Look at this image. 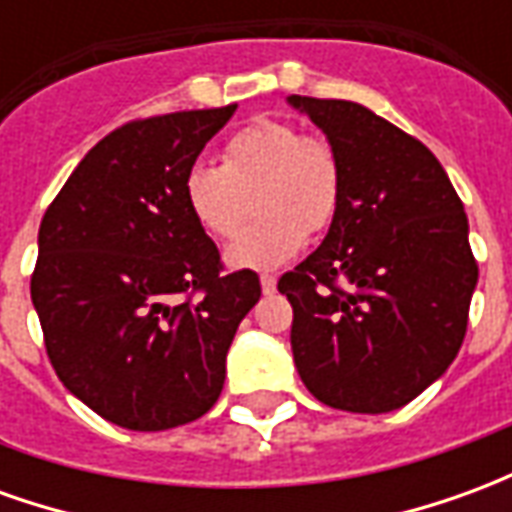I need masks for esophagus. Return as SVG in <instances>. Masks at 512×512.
<instances>
[{"label":"esophagus","instance_id":"1","mask_svg":"<svg viewBox=\"0 0 512 512\" xmlns=\"http://www.w3.org/2000/svg\"><path fill=\"white\" fill-rule=\"evenodd\" d=\"M260 288H263V293H274V290H277V277L263 274V277H260Z\"/></svg>","mask_w":512,"mask_h":512}]
</instances>
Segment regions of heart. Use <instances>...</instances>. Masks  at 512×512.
<instances>
[{
    "label": "heart",
    "mask_w": 512,
    "mask_h": 512,
    "mask_svg": "<svg viewBox=\"0 0 512 512\" xmlns=\"http://www.w3.org/2000/svg\"><path fill=\"white\" fill-rule=\"evenodd\" d=\"M246 197L257 222L227 246V266L268 271L288 263L307 233H321L337 216L343 197L337 150L285 120H255L224 142L222 167L197 161L186 169L183 202L202 233L216 241L241 230Z\"/></svg>",
    "instance_id": "heart-1"
}]
</instances>
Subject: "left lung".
<instances>
[{
	"label": "left lung",
	"mask_w": 512,
	"mask_h": 512,
	"mask_svg": "<svg viewBox=\"0 0 512 512\" xmlns=\"http://www.w3.org/2000/svg\"><path fill=\"white\" fill-rule=\"evenodd\" d=\"M332 142L343 197L323 244L282 274L290 348L321 403L384 414L425 392L458 356L477 260L439 158L354 101L290 95Z\"/></svg>",
	"instance_id": "1"
}]
</instances>
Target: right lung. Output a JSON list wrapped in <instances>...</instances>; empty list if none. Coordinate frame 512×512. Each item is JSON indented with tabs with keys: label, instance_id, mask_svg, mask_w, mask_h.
I'll return each mask as SVG.
<instances>
[{
	"label": "right lung",
	"instance_id": "right-lung-1",
	"mask_svg": "<svg viewBox=\"0 0 512 512\" xmlns=\"http://www.w3.org/2000/svg\"><path fill=\"white\" fill-rule=\"evenodd\" d=\"M235 104L131 120L79 161L40 222L32 304L68 392L128 430H167L219 400L255 271L224 274L183 202L186 169Z\"/></svg>",
	"mask_w": 512,
	"mask_h": 512
}]
</instances>
